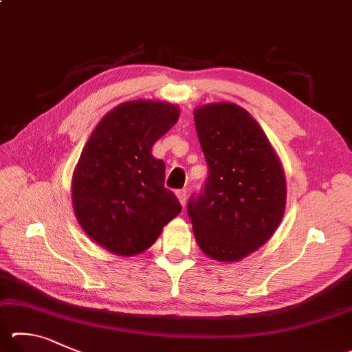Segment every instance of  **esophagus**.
Returning <instances> with one entry per match:
<instances>
[{
	"label": "esophagus",
	"mask_w": 352,
	"mask_h": 352,
	"mask_svg": "<svg viewBox=\"0 0 352 352\" xmlns=\"http://www.w3.org/2000/svg\"><path fill=\"white\" fill-rule=\"evenodd\" d=\"M177 198H178V201L182 203V206H184V204H186V190L184 189H182V190H177Z\"/></svg>",
	"instance_id": "esophagus-1"
}]
</instances>
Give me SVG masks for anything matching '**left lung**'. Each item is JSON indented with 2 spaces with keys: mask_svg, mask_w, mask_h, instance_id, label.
Wrapping results in <instances>:
<instances>
[{
  "mask_svg": "<svg viewBox=\"0 0 352 352\" xmlns=\"http://www.w3.org/2000/svg\"><path fill=\"white\" fill-rule=\"evenodd\" d=\"M209 175L189 198L195 240L208 257L239 261L276 232L286 206V178L270 140L251 113L234 103L194 111Z\"/></svg>",
  "mask_w": 352,
  "mask_h": 352,
  "instance_id": "left-lung-1",
  "label": "left lung"
}]
</instances>
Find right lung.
I'll return each instance as SVG.
<instances>
[{
    "mask_svg": "<svg viewBox=\"0 0 352 352\" xmlns=\"http://www.w3.org/2000/svg\"><path fill=\"white\" fill-rule=\"evenodd\" d=\"M178 117L177 104L126 101L89 137L72 177L74 212L87 237L109 252L146 251L180 214L178 198L164 188V162L151 152Z\"/></svg>",
    "mask_w": 352,
    "mask_h": 352,
    "instance_id": "obj_1",
    "label": "right lung"
}]
</instances>
